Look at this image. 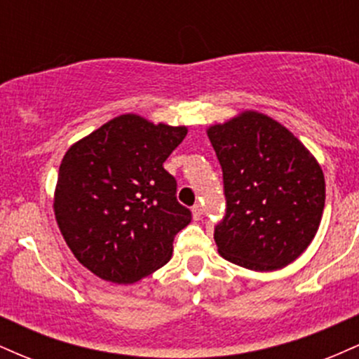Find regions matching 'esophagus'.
I'll return each mask as SVG.
<instances>
[{
    "instance_id": "34e87169",
    "label": "esophagus",
    "mask_w": 359,
    "mask_h": 359,
    "mask_svg": "<svg viewBox=\"0 0 359 359\" xmlns=\"http://www.w3.org/2000/svg\"><path fill=\"white\" fill-rule=\"evenodd\" d=\"M192 216L194 219H201V216H203V208L199 204L192 205Z\"/></svg>"
}]
</instances>
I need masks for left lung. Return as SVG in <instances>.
Returning <instances> with one entry per match:
<instances>
[{
	"instance_id": "8db88e82",
	"label": "left lung",
	"mask_w": 359,
	"mask_h": 359,
	"mask_svg": "<svg viewBox=\"0 0 359 359\" xmlns=\"http://www.w3.org/2000/svg\"><path fill=\"white\" fill-rule=\"evenodd\" d=\"M222 168L226 214L217 251L234 265L271 271L297 259L319 229L323 168L285 126L257 111L208 128Z\"/></svg>"
}]
</instances>
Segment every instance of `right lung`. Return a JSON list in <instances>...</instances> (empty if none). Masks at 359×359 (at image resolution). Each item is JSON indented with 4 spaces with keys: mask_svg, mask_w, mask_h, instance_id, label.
<instances>
[{
    "mask_svg": "<svg viewBox=\"0 0 359 359\" xmlns=\"http://www.w3.org/2000/svg\"><path fill=\"white\" fill-rule=\"evenodd\" d=\"M185 126L121 114L79 140L62 158L53 212L82 265L113 283H135L170 259L192 219L163 168Z\"/></svg>",
    "mask_w": 359,
    "mask_h": 359,
    "instance_id": "add662e5",
    "label": "right lung"
}]
</instances>
